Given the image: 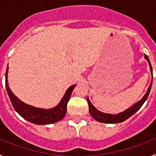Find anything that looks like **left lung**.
Instances as JSON below:
<instances>
[{
	"label": "left lung",
	"mask_w": 156,
	"mask_h": 156,
	"mask_svg": "<svg viewBox=\"0 0 156 156\" xmlns=\"http://www.w3.org/2000/svg\"><path fill=\"white\" fill-rule=\"evenodd\" d=\"M144 58L148 61V65H149L150 71H151V83H150L149 87H148L147 92H146L145 94L144 95V97L140 99V101H138L137 102L135 103L134 105L130 106L129 108L126 109L125 111L122 112H119V114H116V115H112V114L105 113V112H100L91 104V102H90V100H89V98L87 97V101L88 102V105H89V112H90L91 116L93 117L95 120H97L98 122H104V123H119V122H123V121L126 120V119H127L128 118H129L131 115H133L136 112H137L140 109V108L143 105V104H144V101L147 100L148 95H149L150 90H151V83H152V79H153L152 68H151V63H150L149 58H148V55H144Z\"/></svg>",
	"instance_id": "8db88e82"
}]
</instances>
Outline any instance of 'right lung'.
<instances>
[{
  "instance_id": "add662e5",
  "label": "right lung",
  "mask_w": 156,
  "mask_h": 156,
  "mask_svg": "<svg viewBox=\"0 0 156 156\" xmlns=\"http://www.w3.org/2000/svg\"><path fill=\"white\" fill-rule=\"evenodd\" d=\"M8 65L5 73V87L9 96L11 102L14 108L23 119H27L29 122L37 125H47L55 123L62 120L66 115L67 112V103L70 98L71 94L75 88L76 85H72L66 90V93L63 95L62 98L59 101L58 104L52 108H36L34 106L27 105L19 100L16 95L14 94L8 86Z\"/></svg>"
}]
</instances>
